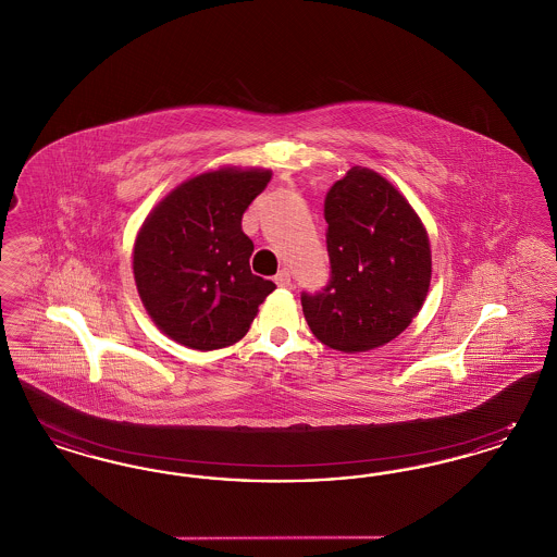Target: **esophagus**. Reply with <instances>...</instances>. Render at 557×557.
Here are the masks:
<instances>
[{
	"label": "esophagus",
	"mask_w": 557,
	"mask_h": 557,
	"mask_svg": "<svg viewBox=\"0 0 557 557\" xmlns=\"http://www.w3.org/2000/svg\"><path fill=\"white\" fill-rule=\"evenodd\" d=\"M275 284L280 286V288H290L292 286V277L290 271L288 269H282L277 275H275Z\"/></svg>",
	"instance_id": "34e87169"
}]
</instances>
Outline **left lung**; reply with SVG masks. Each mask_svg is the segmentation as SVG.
Listing matches in <instances>:
<instances>
[{
	"instance_id": "8db88e82",
	"label": "left lung",
	"mask_w": 557,
	"mask_h": 557,
	"mask_svg": "<svg viewBox=\"0 0 557 557\" xmlns=\"http://www.w3.org/2000/svg\"><path fill=\"white\" fill-rule=\"evenodd\" d=\"M332 280L302 294L321 345L366 352L388 345L424 307L432 250L420 214L386 177L352 166L325 196Z\"/></svg>"
}]
</instances>
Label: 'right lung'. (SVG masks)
<instances>
[{"label":"right lung","instance_id":"right-lung-1","mask_svg":"<svg viewBox=\"0 0 557 557\" xmlns=\"http://www.w3.org/2000/svg\"><path fill=\"white\" fill-rule=\"evenodd\" d=\"M269 169L219 166L171 189L133 244L137 294L160 332L194 350L236 345L275 284L250 271L242 214Z\"/></svg>","mask_w":557,"mask_h":557}]
</instances>
